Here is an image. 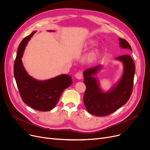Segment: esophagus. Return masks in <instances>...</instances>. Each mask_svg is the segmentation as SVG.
I'll use <instances>...</instances> for the list:
<instances>
[{"label":"esophagus","instance_id":"1","mask_svg":"<svg viewBox=\"0 0 150 150\" xmlns=\"http://www.w3.org/2000/svg\"><path fill=\"white\" fill-rule=\"evenodd\" d=\"M75 77L76 78V79L78 80H81L83 78V74L81 72H77L75 75Z\"/></svg>","mask_w":150,"mask_h":150}]
</instances>
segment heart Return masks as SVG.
I'll list each match as a JSON object with an SVG mask.
<instances>
[{"instance_id": "1", "label": "heart", "mask_w": 150, "mask_h": 150, "mask_svg": "<svg viewBox=\"0 0 150 150\" xmlns=\"http://www.w3.org/2000/svg\"><path fill=\"white\" fill-rule=\"evenodd\" d=\"M95 44V41L93 39H88L84 41L81 47L84 49H88L89 47ZM101 54V50L98 49H95L92 50L86 57V61L88 63H93L95 62Z\"/></svg>"}]
</instances>
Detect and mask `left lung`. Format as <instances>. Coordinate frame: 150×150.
I'll return each mask as SVG.
<instances>
[{
    "instance_id": "left-lung-1",
    "label": "left lung",
    "mask_w": 150,
    "mask_h": 150,
    "mask_svg": "<svg viewBox=\"0 0 150 150\" xmlns=\"http://www.w3.org/2000/svg\"><path fill=\"white\" fill-rule=\"evenodd\" d=\"M122 49L132 51L131 47L124 39L119 38ZM115 60L121 62L123 70L122 76L111 88L107 91L102 89L99 80L96 76L102 68L98 65L86 70L83 72L84 83L86 89L84 95V103L87 111L96 116H105L111 114L127 103L133 88L135 74V64L128 54L117 57Z\"/></svg>"
}]
</instances>
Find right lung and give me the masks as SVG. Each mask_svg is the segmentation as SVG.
Here are the masks:
<instances>
[{
	"label": "right lung",
	"instance_id": "1",
	"mask_svg": "<svg viewBox=\"0 0 150 150\" xmlns=\"http://www.w3.org/2000/svg\"><path fill=\"white\" fill-rule=\"evenodd\" d=\"M35 33L36 31H33L19 44L14 61V75L23 101L38 111H49L57 105L62 92L73 82L71 76L66 74H61L49 80H39L27 73L22 58L28 42Z\"/></svg>",
	"mask_w": 150,
	"mask_h": 150
}]
</instances>
